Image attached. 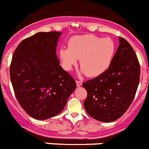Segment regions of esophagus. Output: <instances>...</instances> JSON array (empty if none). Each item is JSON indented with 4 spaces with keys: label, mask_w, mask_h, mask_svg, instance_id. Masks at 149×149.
I'll return each instance as SVG.
<instances>
[{
    "label": "esophagus",
    "mask_w": 149,
    "mask_h": 149,
    "mask_svg": "<svg viewBox=\"0 0 149 149\" xmlns=\"http://www.w3.org/2000/svg\"><path fill=\"white\" fill-rule=\"evenodd\" d=\"M76 84L77 86H81L82 85V82L81 81H76Z\"/></svg>",
    "instance_id": "esophagus-1"
}]
</instances>
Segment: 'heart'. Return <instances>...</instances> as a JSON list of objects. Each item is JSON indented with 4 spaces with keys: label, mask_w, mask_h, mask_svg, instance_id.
Returning a JSON list of instances; mask_svg holds the SVG:
<instances>
[{
    "label": "heart",
    "mask_w": 149,
    "mask_h": 149,
    "mask_svg": "<svg viewBox=\"0 0 149 149\" xmlns=\"http://www.w3.org/2000/svg\"><path fill=\"white\" fill-rule=\"evenodd\" d=\"M116 46L110 38L94 35L74 36L68 41V48H62L59 56L62 66L71 71L80 60L82 72L88 77L101 75L107 70L115 54Z\"/></svg>",
    "instance_id": "b5f03b06"
}]
</instances>
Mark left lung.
<instances>
[{"label":"left lung","instance_id":"obj_1","mask_svg":"<svg viewBox=\"0 0 149 149\" xmlns=\"http://www.w3.org/2000/svg\"><path fill=\"white\" fill-rule=\"evenodd\" d=\"M119 45L107 70L83 84L87 92L84 105L86 113L100 122L116 121L134 100L140 76L135 51L127 40L119 37Z\"/></svg>","mask_w":149,"mask_h":149}]
</instances>
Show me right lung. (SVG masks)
<instances>
[{"instance_id": "obj_1", "label": "right lung", "mask_w": 149, "mask_h": 149, "mask_svg": "<svg viewBox=\"0 0 149 149\" xmlns=\"http://www.w3.org/2000/svg\"><path fill=\"white\" fill-rule=\"evenodd\" d=\"M62 33L41 32L22 41L10 68L15 97L24 110L44 120L59 114L76 89L73 77L60 65L56 45Z\"/></svg>"}]
</instances>
